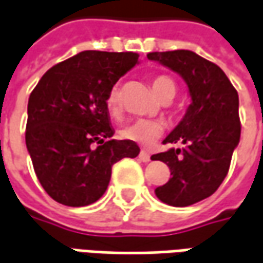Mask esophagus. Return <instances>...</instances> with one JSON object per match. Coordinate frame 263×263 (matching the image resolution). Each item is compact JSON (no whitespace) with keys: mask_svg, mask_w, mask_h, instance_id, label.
<instances>
[{"mask_svg":"<svg viewBox=\"0 0 263 263\" xmlns=\"http://www.w3.org/2000/svg\"><path fill=\"white\" fill-rule=\"evenodd\" d=\"M138 157H139V160H141V161H142V162H148V161H149V154H148L146 151H141Z\"/></svg>","mask_w":263,"mask_h":263,"instance_id":"obj_1","label":"esophagus"}]
</instances>
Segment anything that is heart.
<instances>
[{"mask_svg": "<svg viewBox=\"0 0 263 263\" xmlns=\"http://www.w3.org/2000/svg\"><path fill=\"white\" fill-rule=\"evenodd\" d=\"M151 86H153L155 95L161 101L168 96L171 98L176 96V82L168 76H164V74L155 76L151 82ZM106 108H108L109 114H112V115H118V112L121 110V87L119 85H114L109 89L108 96H106ZM162 132H164V124L160 121L137 119L129 125H126L121 131V135H122V138L139 144V145H149L161 137Z\"/></svg>", "mask_w": 263, "mask_h": 263, "instance_id": "b5f03b06", "label": "heart"}]
</instances>
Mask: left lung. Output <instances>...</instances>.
Here are the masks:
<instances>
[{"label":"left lung","instance_id":"obj_1","mask_svg":"<svg viewBox=\"0 0 263 263\" xmlns=\"http://www.w3.org/2000/svg\"><path fill=\"white\" fill-rule=\"evenodd\" d=\"M146 57L178 73L192 98L183 119L162 141L181 142L183 148L151 157L171 171L168 181L155 189V196L170 206H192L210 197L228 176L240 139L239 96L224 71L194 51H154Z\"/></svg>","mask_w":263,"mask_h":263}]
</instances>
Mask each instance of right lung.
Wrapping results in <instances>:
<instances>
[{"label": "right lung", "mask_w": 263, "mask_h": 263, "mask_svg": "<svg viewBox=\"0 0 263 263\" xmlns=\"http://www.w3.org/2000/svg\"><path fill=\"white\" fill-rule=\"evenodd\" d=\"M138 64V54L86 50L43 74L27 106L26 145L50 197L89 206L108 189L112 165L135 158L139 146L112 139L106 108L110 87Z\"/></svg>", "instance_id": "obj_1"}]
</instances>
